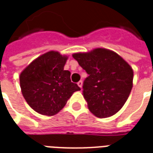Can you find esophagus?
Here are the masks:
<instances>
[{
  "label": "esophagus",
  "instance_id": "34e87169",
  "mask_svg": "<svg viewBox=\"0 0 153 153\" xmlns=\"http://www.w3.org/2000/svg\"><path fill=\"white\" fill-rule=\"evenodd\" d=\"M78 85L79 87L80 88H82V80H80L79 82H78Z\"/></svg>",
  "mask_w": 153,
  "mask_h": 153
}]
</instances>
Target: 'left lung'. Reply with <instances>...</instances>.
Listing matches in <instances>:
<instances>
[{
    "instance_id": "1",
    "label": "left lung",
    "mask_w": 153,
    "mask_h": 153,
    "mask_svg": "<svg viewBox=\"0 0 153 153\" xmlns=\"http://www.w3.org/2000/svg\"><path fill=\"white\" fill-rule=\"evenodd\" d=\"M73 57L88 74L83 81L82 93L89 110L100 118L117 113L132 89L134 73L130 65L105 48L74 53Z\"/></svg>"
}]
</instances>
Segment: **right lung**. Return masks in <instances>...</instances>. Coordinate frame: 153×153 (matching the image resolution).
Instances as JSON below:
<instances>
[{
	"label": "right lung",
	"instance_id": "1",
	"mask_svg": "<svg viewBox=\"0 0 153 153\" xmlns=\"http://www.w3.org/2000/svg\"><path fill=\"white\" fill-rule=\"evenodd\" d=\"M67 56L55 51L43 54L20 74V87L26 101L42 115L53 116L62 110L67 100L80 88L64 71Z\"/></svg>",
	"mask_w": 153,
	"mask_h": 153
}]
</instances>
